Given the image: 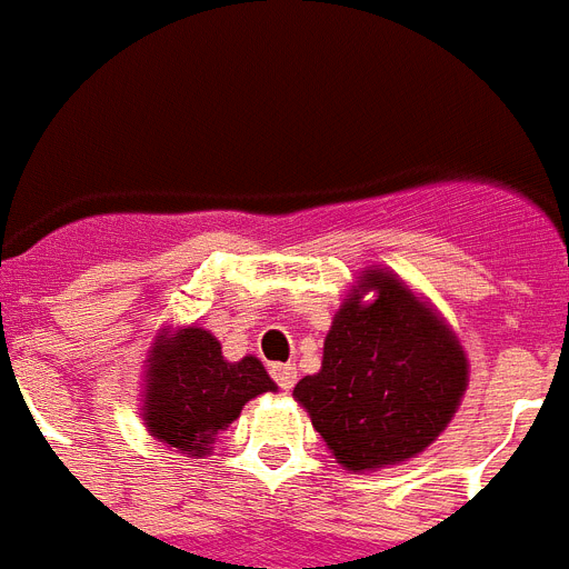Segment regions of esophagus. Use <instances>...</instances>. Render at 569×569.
Segmentation results:
<instances>
[{
    "mask_svg": "<svg viewBox=\"0 0 569 569\" xmlns=\"http://www.w3.org/2000/svg\"><path fill=\"white\" fill-rule=\"evenodd\" d=\"M271 378L277 380V387L289 392L295 387V380H298V369H295V363H274L271 366Z\"/></svg>",
    "mask_w": 569,
    "mask_h": 569,
    "instance_id": "obj_1",
    "label": "esophagus"
}]
</instances>
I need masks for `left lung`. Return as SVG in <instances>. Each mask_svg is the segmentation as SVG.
<instances>
[{
	"label": "left lung",
	"instance_id": "8db88e82",
	"mask_svg": "<svg viewBox=\"0 0 569 569\" xmlns=\"http://www.w3.org/2000/svg\"><path fill=\"white\" fill-rule=\"evenodd\" d=\"M373 292L372 302L362 295ZM458 337L396 274L369 268L333 316L316 375L295 401L351 472L396 467L431 446L467 392Z\"/></svg>",
	"mask_w": 569,
	"mask_h": 569
}]
</instances>
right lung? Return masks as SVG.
Listing matches in <instances>:
<instances>
[{"label": "right lung", "mask_w": 569, "mask_h": 569, "mask_svg": "<svg viewBox=\"0 0 569 569\" xmlns=\"http://www.w3.org/2000/svg\"><path fill=\"white\" fill-rule=\"evenodd\" d=\"M147 366L141 407L147 431L189 458L209 455L250 398L277 389L257 357L223 360L221 342L203 328L162 333Z\"/></svg>", "instance_id": "right-lung-1"}]
</instances>
